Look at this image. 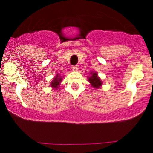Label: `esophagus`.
<instances>
[{"mask_svg":"<svg viewBox=\"0 0 153 153\" xmlns=\"http://www.w3.org/2000/svg\"><path fill=\"white\" fill-rule=\"evenodd\" d=\"M71 68H72V70H74V71H76L79 69V67H78L77 65H76V66H73Z\"/></svg>","mask_w":153,"mask_h":153,"instance_id":"esophagus-1","label":"esophagus"}]
</instances>
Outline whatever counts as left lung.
<instances>
[{"mask_svg": "<svg viewBox=\"0 0 153 153\" xmlns=\"http://www.w3.org/2000/svg\"><path fill=\"white\" fill-rule=\"evenodd\" d=\"M90 74H91V76H88V81L90 83L91 86L96 89L100 88L102 85L100 78L99 77L98 75H97V74L96 72H92L90 73Z\"/></svg>", "mask_w": 153, "mask_h": 153, "instance_id": "obj_1", "label": "left lung"}]
</instances>
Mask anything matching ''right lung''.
<instances>
[{"mask_svg": "<svg viewBox=\"0 0 153 153\" xmlns=\"http://www.w3.org/2000/svg\"><path fill=\"white\" fill-rule=\"evenodd\" d=\"M61 81H62V78H60V76L59 75V74H57L56 76L52 79V82H51V86H52L53 88H54V89L58 88L60 83H61Z\"/></svg>", "mask_w": 153, "mask_h": 153, "instance_id": "add662e5", "label": "right lung"}]
</instances>
